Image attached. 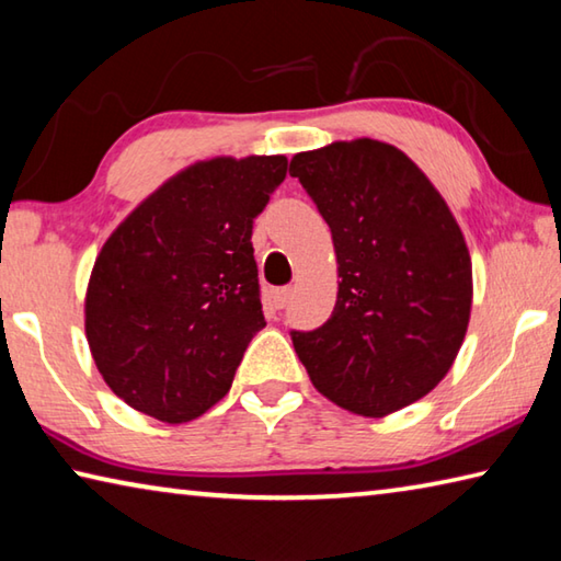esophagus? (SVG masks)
<instances>
[{
    "label": "esophagus",
    "instance_id": "esophagus-1",
    "mask_svg": "<svg viewBox=\"0 0 561 561\" xmlns=\"http://www.w3.org/2000/svg\"><path fill=\"white\" fill-rule=\"evenodd\" d=\"M272 301L277 309H284L291 301V287H282L272 294Z\"/></svg>",
    "mask_w": 561,
    "mask_h": 561
}]
</instances>
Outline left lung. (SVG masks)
<instances>
[{
	"label": "left lung",
	"instance_id": "left-lung-1",
	"mask_svg": "<svg viewBox=\"0 0 561 561\" xmlns=\"http://www.w3.org/2000/svg\"><path fill=\"white\" fill-rule=\"evenodd\" d=\"M334 240L339 294L327 324L291 331L321 396L383 417L431 393L468 331L472 262L443 195L403 150L336 140L291 158Z\"/></svg>",
	"mask_w": 561,
	"mask_h": 561
}]
</instances>
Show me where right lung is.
Segmentation results:
<instances>
[{
	"label": "right lung",
	"mask_w": 561,
	"mask_h": 561,
	"mask_svg": "<svg viewBox=\"0 0 561 561\" xmlns=\"http://www.w3.org/2000/svg\"><path fill=\"white\" fill-rule=\"evenodd\" d=\"M284 178V156L201 160L101 247L87 339L103 381L130 408L187 423L230 391L244 348L267 327L252 225Z\"/></svg>",
	"instance_id": "obj_1"
}]
</instances>
